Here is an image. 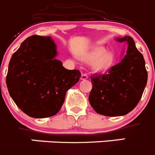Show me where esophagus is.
I'll return each instance as SVG.
<instances>
[{
  "label": "esophagus",
  "instance_id": "obj_1",
  "mask_svg": "<svg viewBox=\"0 0 155 155\" xmlns=\"http://www.w3.org/2000/svg\"><path fill=\"white\" fill-rule=\"evenodd\" d=\"M88 79L87 75L85 74V73L82 74V76H81V78H80L81 80H86V79Z\"/></svg>",
  "mask_w": 155,
  "mask_h": 155
}]
</instances>
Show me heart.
<instances>
[{
    "label": "heart",
    "instance_id": "obj_1",
    "mask_svg": "<svg viewBox=\"0 0 155 155\" xmlns=\"http://www.w3.org/2000/svg\"><path fill=\"white\" fill-rule=\"evenodd\" d=\"M81 60L86 62H93L92 68L95 72H102L108 69L114 62V56L102 47H96L80 56Z\"/></svg>",
    "mask_w": 155,
    "mask_h": 155
}]
</instances>
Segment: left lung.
<instances>
[{
    "label": "left lung",
    "mask_w": 155,
    "mask_h": 155,
    "mask_svg": "<svg viewBox=\"0 0 155 155\" xmlns=\"http://www.w3.org/2000/svg\"><path fill=\"white\" fill-rule=\"evenodd\" d=\"M115 40L128 45L123 59L106 74L91 77L89 103L97 113L105 116H121L132 111L139 102L147 81L144 59L132 37L125 36Z\"/></svg>",
    "instance_id": "left-lung-1"
}]
</instances>
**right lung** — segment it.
I'll use <instances>...</instances> for the list:
<instances>
[{"label": "right lung", "instance_id": "obj_1", "mask_svg": "<svg viewBox=\"0 0 155 155\" xmlns=\"http://www.w3.org/2000/svg\"><path fill=\"white\" fill-rule=\"evenodd\" d=\"M56 44L50 37L31 36L10 60L6 83L11 97L32 118L53 116L60 110L66 92L81 73L56 60Z\"/></svg>", "mask_w": 155, "mask_h": 155}]
</instances>
